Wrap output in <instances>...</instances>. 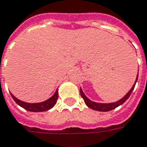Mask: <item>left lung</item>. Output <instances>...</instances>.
Masks as SVG:
<instances>
[{
	"instance_id": "obj_1",
	"label": "left lung",
	"mask_w": 147,
	"mask_h": 147,
	"mask_svg": "<svg viewBox=\"0 0 147 147\" xmlns=\"http://www.w3.org/2000/svg\"><path fill=\"white\" fill-rule=\"evenodd\" d=\"M138 73L137 75V78H136V80H135V83L134 84V85L131 88V89L128 92L126 93V94L122 98L119 100H117V101H116V102H113V103H96L94 102V101H92V100H91L90 99H88L87 97L85 94L84 93V92L82 91L81 88H80V95H81L82 98L84 99V102L86 104V105L88 108H90L92 109H93V110H96V111H100V112H108V111H110V110H113V109H114L117 107H118L120 106L121 105H122L127 99L129 97V96L130 94L132 93L133 90H134V87H135V84H136V82L138 80Z\"/></svg>"
}]
</instances>
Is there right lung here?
<instances>
[{
    "label": "right lung",
    "instance_id": "1",
    "mask_svg": "<svg viewBox=\"0 0 147 147\" xmlns=\"http://www.w3.org/2000/svg\"><path fill=\"white\" fill-rule=\"evenodd\" d=\"M13 99L14 100V101L21 107H22L25 109H26L27 111L34 112V113H38V112H44L47 111L49 109H52L55 105L56 104L57 100H58V96H59V93H58V89H56L55 94L53 95L51 97H50L48 100L42 101L40 103H27L22 101L21 100H19L17 97H15L13 95L10 93Z\"/></svg>",
    "mask_w": 147,
    "mask_h": 147
}]
</instances>
